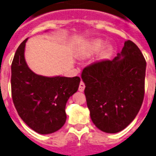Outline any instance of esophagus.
<instances>
[{"mask_svg": "<svg viewBox=\"0 0 156 156\" xmlns=\"http://www.w3.org/2000/svg\"><path fill=\"white\" fill-rule=\"evenodd\" d=\"M84 88H85V84H84V83H83V81L81 80L79 85V91L80 92H83Z\"/></svg>", "mask_w": 156, "mask_h": 156, "instance_id": "1", "label": "esophagus"}]
</instances>
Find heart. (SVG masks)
I'll return each mask as SVG.
<instances>
[{"label":"heart","instance_id":"b5f03b06","mask_svg":"<svg viewBox=\"0 0 156 156\" xmlns=\"http://www.w3.org/2000/svg\"><path fill=\"white\" fill-rule=\"evenodd\" d=\"M104 45V42L101 40H93L89 43L86 44L84 48V51H83V55L84 56H88V55H92V54L97 52L100 51ZM109 51H107L105 52V55L108 53Z\"/></svg>","mask_w":156,"mask_h":156}]
</instances>
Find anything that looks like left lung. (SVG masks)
Returning <instances> with one entry per match:
<instances>
[{
  "label": "left lung",
  "instance_id": "8db88e82",
  "mask_svg": "<svg viewBox=\"0 0 156 156\" xmlns=\"http://www.w3.org/2000/svg\"><path fill=\"white\" fill-rule=\"evenodd\" d=\"M145 72L144 56L132 41H125L112 60L97 61L83 69L87 108L99 129L117 133L136 118L144 98Z\"/></svg>",
  "mask_w": 156,
  "mask_h": 156
}]
</instances>
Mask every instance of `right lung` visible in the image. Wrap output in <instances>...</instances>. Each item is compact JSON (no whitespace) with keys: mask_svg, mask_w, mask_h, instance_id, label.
Masks as SVG:
<instances>
[{"mask_svg":"<svg viewBox=\"0 0 156 156\" xmlns=\"http://www.w3.org/2000/svg\"><path fill=\"white\" fill-rule=\"evenodd\" d=\"M27 40L17 48L12 62V98L18 115L30 128L43 135L53 133L65 123L66 103L77 92L80 78L35 74L24 60Z\"/></svg>","mask_w":156,"mask_h":156,"instance_id":"right-lung-1","label":"right lung"}]
</instances>
